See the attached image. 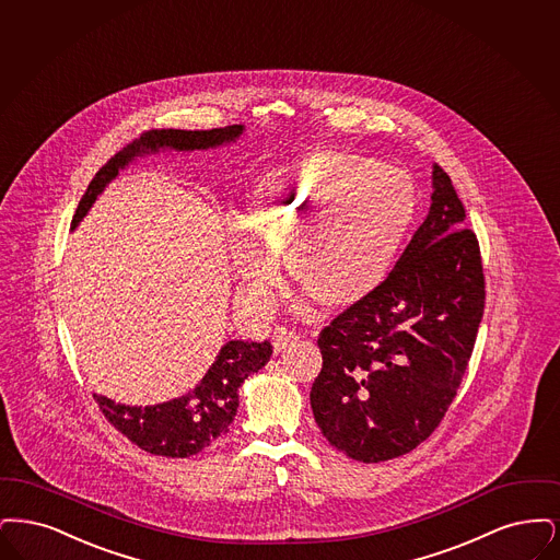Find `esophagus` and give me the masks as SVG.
Listing matches in <instances>:
<instances>
[{"mask_svg":"<svg viewBox=\"0 0 560 560\" xmlns=\"http://www.w3.org/2000/svg\"><path fill=\"white\" fill-rule=\"evenodd\" d=\"M271 342H273V349H276V353H282V351H287L291 345L296 342V335L289 330V328H284V326H278V328H273V332H271Z\"/></svg>","mask_w":560,"mask_h":560,"instance_id":"34e87169","label":"esophagus"}]
</instances>
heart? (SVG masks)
Masks as SVG:
<instances>
[{
  "label": "heart",
  "mask_w": 560,
  "mask_h": 560,
  "mask_svg": "<svg viewBox=\"0 0 560 560\" xmlns=\"http://www.w3.org/2000/svg\"><path fill=\"white\" fill-rule=\"evenodd\" d=\"M416 213L412 182L355 152L319 150L266 173L232 238L234 269L259 299L284 253L292 282L328 310H347L387 278Z\"/></svg>",
  "instance_id": "heart-1"
}]
</instances>
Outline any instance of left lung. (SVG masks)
<instances>
[{"label": "left lung", "instance_id": "1", "mask_svg": "<svg viewBox=\"0 0 560 560\" xmlns=\"http://www.w3.org/2000/svg\"><path fill=\"white\" fill-rule=\"evenodd\" d=\"M433 165L429 215L383 284L319 332L310 393L322 435L360 463L412 452L463 383L486 307L479 243Z\"/></svg>", "mask_w": 560, "mask_h": 560}]
</instances>
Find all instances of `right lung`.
I'll return each mask as SVG.
<instances>
[{
  "instance_id": "right-lung-1",
  "label": "right lung",
  "mask_w": 560,
  "mask_h": 560,
  "mask_svg": "<svg viewBox=\"0 0 560 560\" xmlns=\"http://www.w3.org/2000/svg\"><path fill=\"white\" fill-rule=\"evenodd\" d=\"M244 125H228L209 131L152 129L119 150L90 182L74 211L73 230L88 215L104 188L140 156L161 150L195 152L234 144ZM271 342L228 341L219 349L215 362L195 389L156 406H125L104 395H94L108 422L148 454L167 458H188L209 447L230 431L238 410V393L244 378L268 364Z\"/></svg>"
}]
</instances>
